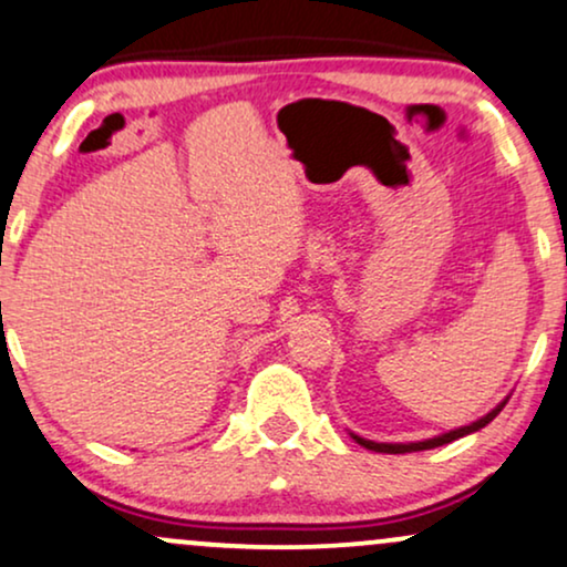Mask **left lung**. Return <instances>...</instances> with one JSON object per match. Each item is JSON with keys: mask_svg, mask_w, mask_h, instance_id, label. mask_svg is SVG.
Returning <instances> with one entry per match:
<instances>
[{"mask_svg": "<svg viewBox=\"0 0 567 567\" xmlns=\"http://www.w3.org/2000/svg\"><path fill=\"white\" fill-rule=\"evenodd\" d=\"M504 404H507V399L499 401L494 409H491L488 414H483L475 422H470V425H462V427H454V431L449 433H441V435H433V439H425V441H409V443H378V441H370V439H361V435L351 433V439L359 443V446L370 449V452H380V454H409V452H425V449H435V446H443V443H452L456 439H462V435H470L475 431H481V427H486L491 420L496 417V414L502 412Z\"/></svg>", "mask_w": 567, "mask_h": 567, "instance_id": "1", "label": "left lung"}]
</instances>
